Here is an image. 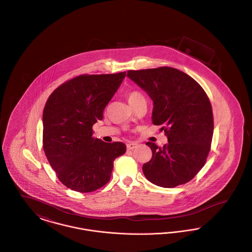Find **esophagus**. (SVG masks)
Segmentation results:
<instances>
[{
    "mask_svg": "<svg viewBox=\"0 0 252 252\" xmlns=\"http://www.w3.org/2000/svg\"><path fill=\"white\" fill-rule=\"evenodd\" d=\"M126 147H127V150H133L135 147H137V144L129 143V144H127Z\"/></svg>",
    "mask_w": 252,
    "mask_h": 252,
    "instance_id": "obj_1",
    "label": "esophagus"
}]
</instances>
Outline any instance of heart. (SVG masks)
<instances>
[{
  "instance_id": "heart-1",
  "label": "heart",
  "mask_w": 252,
  "mask_h": 252,
  "mask_svg": "<svg viewBox=\"0 0 252 252\" xmlns=\"http://www.w3.org/2000/svg\"><path fill=\"white\" fill-rule=\"evenodd\" d=\"M141 97H144V96L142 95L140 93H138V92H130L127 94V100H128L129 103H131L133 101H135L136 99L141 98Z\"/></svg>"
}]
</instances>
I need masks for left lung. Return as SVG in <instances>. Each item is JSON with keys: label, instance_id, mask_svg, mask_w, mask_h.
Segmentation results:
<instances>
[{"label": "left lung", "instance_id": "1", "mask_svg": "<svg viewBox=\"0 0 252 252\" xmlns=\"http://www.w3.org/2000/svg\"><path fill=\"white\" fill-rule=\"evenodd\" d=\"M126 76L153 101L152 122L163 126L168 139L162 147L146 143L152 158L143 165L144 177L163 188L190 181L203 167L214 134L206 93L190 75L170 67L128 71Z\"/></svg>", "mask_w": 252, "mask_h": 252}]
</instances>
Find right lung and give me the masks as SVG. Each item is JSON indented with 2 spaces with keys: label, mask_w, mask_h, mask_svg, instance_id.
I'll return each mask as SVG.
<instances>
[{
  "label": "right lung",
  "mask_w": 252,
  "mask_h": 252,
  "mask_svg": "<svg viewBox=\"0 0 252 252\" xmlns=\"http://www.w3.org/2000/svg\"><path fill=\"white\" fill-rule=\"evenodd\" d=\"M126 72L80 75L57 88L43 109V149L59 180L80 192L107 184L125 144L93 137V126L117 92Z\"/></svg>",
  "instance_id": "right-lung-1"
}]
</instances>
